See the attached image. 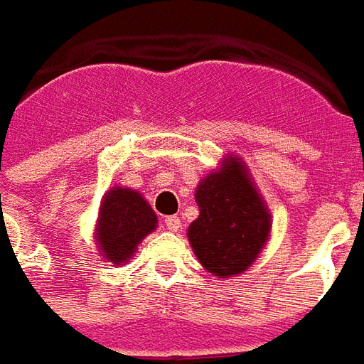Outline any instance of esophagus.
Returning <instances> with one entry per match:
<instances>
[{
    "label": "esophagus",
    "instance_id": "obj_1",
    "mask_svg": "<svg viewBox=\"0 0 364 364\" xmlns=\"http://www.w3.org/2000/svg\"><path fill=\"white\" fill-rule=\"evenodd\" d=\"M164 227H166V230H171V232H178L180 227H182V221H180V217H176V215H171V217L164 219Z\"/></svg>",
    "mask_w": 364,
    "mask_h": 364
}]
</instances>
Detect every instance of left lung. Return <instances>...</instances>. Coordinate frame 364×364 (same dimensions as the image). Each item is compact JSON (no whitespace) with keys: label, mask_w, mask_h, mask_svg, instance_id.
<instances>
[{"label":"left lung","mask_w":364,"mask_h":364,"mask_svg":"<svg viewBox=\"0 0 364 364\" xmlns=\"http://www.w3.org/2000/svg\"><path fill=\"white\" fill-rule=\"evenodd\" d=\"M198 219L188 227L196 258L221 279L248 272L272 237V213L238 155H225L196 188Z\"/></svg>","instance_id":"1"}]
</instances>
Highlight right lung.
Returning a JSON list of instances; mask_svg holds the SVG:
<instances>
[{
	"instance_id": "1",
	"label": "right lung",
	"mask_w": 364,
	"mask_h": 364,
	"mask_svg": "<svg viewBox=\"0 0 364 364\" xmlns=\"http://www.w3.org/2000/svg\"><path fill=\"white\" fill-rule=\"evenodd\" d=\"M155 211L143 193L124 186L106 190L98 208L95 242L98 254L114 266H126L137 246L156 229Z\"/></svg>"
}]
</instances>
